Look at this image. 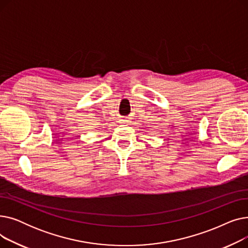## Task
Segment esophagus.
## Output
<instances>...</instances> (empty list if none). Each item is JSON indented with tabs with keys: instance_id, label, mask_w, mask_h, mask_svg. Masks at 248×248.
I'll return each mask as SVG.
<instances>
[{
	"instance_id": "1",
	"label": "esophagus",
	"mask_w": 248,
	"mask_h": 248,
	"mask_svg": "<svg viewBox=\"0 0 248 248\" xmlns=\"http://www.w3.org/2000/svg\"><path fill=\"white\" fill-rule=\"evenodd\" d=\"M120 122H121L122 124H125V123H128L129 120L127 119V117H124V119H121V120H120Z\"/></svg>"
}]
</instances>
